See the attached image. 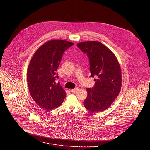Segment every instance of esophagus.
Instances as JSON below:
<instances>
[{
    "label": "esophagus",
    "instance_id": "esophagus-1",
    "mask_svg": "<svg viewBox=\"0 0 150 150\" xmlns=\"http://www.w3.org/2000/svg\"><path fill=\"white\" fill-rule=\"evenodd\" d=\"M78 88H74V89H71V92H72V93H75L76 91H78Z\"/></svg>",
    "mask_w": 150,
    "mask_h": 150
}]
</instances>
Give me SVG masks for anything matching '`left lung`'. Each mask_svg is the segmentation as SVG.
Instances as JSON below:
<instances>
[{
    "instance_id": "8db88e82",
    "label": "left lung",
    "mask_w": 150,
    "mask_h": 150,
    "mask_svg": "<svg viewBox=\"0 0 150 150\" xmlns=\"http://www.w3.org/2000/svg\"><path fill=\"white\" fill-rule=\"evenodd\" d=\"M77 46L87 53L91 76H95V86L87 88L88 96L84 106L89 111L100 112L108 109L119 95L122 87V72L115 54L101 42L83 41Z\"/></svg>"
}]
</instances>
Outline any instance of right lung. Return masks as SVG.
<instances>
[{"label": "right lung", "instance_id": "obj_1", "mask_svg": "<svg viewBox=\"0 0 150 150\" xmlns=\"http://www.w3.org/2000/svg\"><path fill=\"white\" fill-rule=\"evenodd\" d=\"M73 42L52 40L41 46L33 56L27 69V82L31 97L41 108L51 110L58 108L66 92L55 81L62 55Z\"/></svg>", "mask_w": 150, "mask_h": 150}]
</instances>
